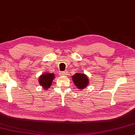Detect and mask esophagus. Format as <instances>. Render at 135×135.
<instances>
[{
	"instance_id": "obj_1",
	"label": "esophagus",
	"mask_w": 135,
	"mask_h": 135,
	"mask_svg": "<svg viewBox=\"0 0 135 135\" xmlns=\"http://www.w3.org/2000/svg\"><path fill=\"white\" fill-rule=\"evenodd\" d=\"M60 75L61 76H65L67 75V71H61L60 72Z\"/></svg>"
}]
</instances>
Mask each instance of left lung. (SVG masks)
<instances>
[{"mask_svg": "<svg viewBox=\"0 0 135 135\" xmlns=\"http://www.w3.org/2000/svg\"><path fill=\"white\" fill-rule=\"evenodd\" d=\"M75 86L78 89H84L89 84V79L84 74L76 73L72 77Z\"/></svg>", "mask_w": 135, "mask_h": 135, "instance_id": "8db88e82", "label": "left lung"}]
</instances>
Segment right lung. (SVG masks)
Here are the masks:
<instances>
[{"instance_id":"1","label":"right lung","mask_w":135,"mask_h":135,"mask_svg":"<svg viewBox=\"0 0 135 135\" xmlns=\"http://www.w3.org/2000/svg\"><path fill=\"white\" fill-rule=\"evenodd\" d=\"M54 78V73H45L41 75L39 78V83L41 86L44 87L45 89H47L50 87L52 84L53 79Z\"/></svg>"}]
</instances>
